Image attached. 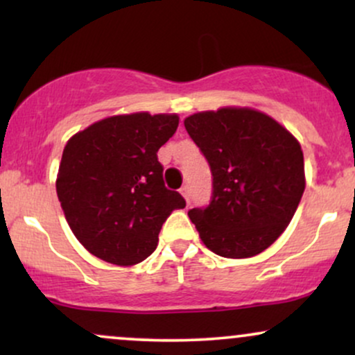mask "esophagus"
<instances>
[{"label":"esophagus","instance_id":"esophagus-1","mask_svg":"<svg viewBox=\"0 0 355 355\" xmlns=\"http://www.w3.org/2000/svg\"><path fill=\"white\" fill-rule=\"evenodd\" d=\"M182 195H183V197H185V200H187V203H190V193H191V191H190V187L189 185H185V187H182Z\"/></svg>","mask_w":355,"mask_h":355}]
</instances>
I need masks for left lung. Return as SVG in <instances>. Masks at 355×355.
<instances>
[{
	"instance_id": "8db88e82",
	"label": "left lung",
	"mask_w": 355,
	"mask_h": 355,
	"mask_svg": "<svg viewBox=\"0 0 355 355\" xmlns=\"http://www.w3.org/2000/svg\"><path fill=\"white\" fill-rule=\"evenodd\" d=\"M183 123L211 172L210 203L189 210L202 242L227 259L263 252L291 223L302 198L299 141L252 108L195 113Z\"/></svg>"
}]
</instances>
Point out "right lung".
I'll return each instance as SVG.
<instances>
[{
	"label": "right lung",
	"instance_id": "1",
	"mask_svg": "<svg viewBox=\"0 0 355 355\" xmlns=\"http://www.w3.org/2000/svg\"><path fill=\"white\" fill-rule=\"evenodd\" d=\"M177 126V115L132 113L96 121L68 140L56 193L89 254L125 267L157 248L165 220L185 207V198L165 187L157 157Z\"/></svg>",
	"mask_w": 355,
	"mask_h": 355
}]
</instances>
